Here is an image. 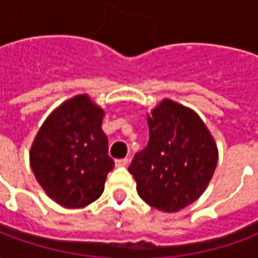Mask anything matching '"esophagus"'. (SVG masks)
I'll return each instance as SVG.
<instances>
[{
	"label": "esophagus",
	"mask_w": 258,
	"mask_h": 258,
	"mask_svg": "<svg viewBox=\"0 0 258 258\" xmlns=\"http://www.w3.org/2000/svg\"><path fill=\"white\" fill-rule=\"evenodd\" d=\"M127 164H128V159H118V160H116L117 167H125Z\"/></svg>",
	"instance_id": "obj_1"
}]
</instances>
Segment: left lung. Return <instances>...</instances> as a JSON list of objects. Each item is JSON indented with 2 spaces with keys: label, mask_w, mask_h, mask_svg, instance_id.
Instances as JSON below:
<instances>
[{
  "label": "left lung",
  "mask_w": 258,
  "mask_h": 258,
  "mask_svg": "<svg viewBox=\"0 0 258 258\" xmlns=\"http://www.w3.org/2000/svg\"><path fill=\"white\" fill-rule=\"evenodd\" d=\"M149 142L128 171L141 199L157 210L177 213L194 203L210 184L218 148L194 109L164 98L146 114Z\"/></svg>",
  "instance_id": "obj_1"
}]
</instances>
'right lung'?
I'll return each mask as SVG.
<instances>
[{
    "label": "right lung",
    "instance_id": "obj_1",
    "mask_svg": "<svg viewBox=\"0 0 258 258\" xmlns=\"http://www.w3.org/2000/svg\"><path fill=\"white\" fill-rule=\"evenodd\" d=\"M105 114L88 94L74 95L49 113L33 140L29 159L37 182L66 209L95 202L114 167L102 130Z\"/></svg>",
    "mask_w": 258,
    "mask_h": 258
}]
</instances>
